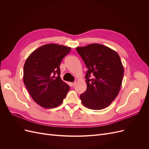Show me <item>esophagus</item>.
Returning a JSON list of instances; mask_svg holds the SVG:
<instances>
[{"mask_svg": "<svg viewBox=\"0 0 149 149\" xmlns=\"http://www.w3.org/2000/svg\"><path fill=\"white\" fill-rule=\"evenodd\" d=\"M76 82H74V83H71V86H74L76 84Z\"/></svg>", "mask_w": 149, "mask_h": 149, "instance_id": "1", "label": "esophagus"}]
</instances>
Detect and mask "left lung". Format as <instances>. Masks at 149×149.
I'll return each mask as SVG.
<instances>
[{
  "instance_id": "left-lung-1",
  "label": "left lung",
  "mask_w": 149,
  "mask_h": 149,
  "mask_svg": "<svg viewBox=\"0 0 149 149\" xmlns=\"http://www.w3.org/2000/svg\"><path fill=\"white\" fill-rule=\"evenodd\" d=\"M88 70L86 74L87 89L80 95L87 108L100 110L111 104L121 87L124 67L118 53L98 43L77 47Z\"/></svg>"
}]
</instances>
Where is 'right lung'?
Returning a JSON list of instances; mask_svg holds the SVG:
<instances>
[{
    "mask_svg": "<svg viewBox=\"0 0 149 149\" xmlns=\"http://www.w3.org/2000/svg\"><path fill=\"white\" fill-rule=\"evenodd\" d=\"M71 48L44 45L31 53L24 67V83L31 97L44 108L60 105L70 89L60 78V65Z\"/></svg>",
    "mask_w": 149,
    "mask_h": 149,
    "instance_id": "right-lung-1",
    "label": "right lung"
}]
</instances>
